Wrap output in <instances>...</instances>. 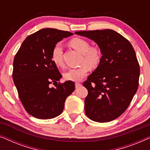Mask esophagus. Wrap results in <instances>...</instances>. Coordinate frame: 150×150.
<instances>
[{
  "instance_id": "34e87169",
  "label": "esophagus",
  "mask_w": 150,
  "mask_h": 150,
  "mask_svg": "<svg viewBox=\"0 0 150 150\" xmlns=\"http://www.w3.org/2000/svg\"><path fill=\"white\" fill-rule=\"evenodd\" d=\"M81 84L79 83H75V87L76 88H79V87H81Z\"/></svg>"
}]
</instances>
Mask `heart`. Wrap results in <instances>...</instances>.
Segmentation results:
<instances>
[{"instance_id": "obj_1", "label": "heart", "mask_w": 150, "mask_h": 150, "mask_svg": "<svg viewBox=\"0 0 150 150\" xmlns=\"http://www.w3.org/2000/svg\"><path fill=\"white\" fill-rule=\"evenodd\" d=\"M69 45L82 54L81 66L71 68L64 74L67 81H80L89 72L90 68H96L102 59V52L98 46H91L89 41L81 38H74L69 42ZM51 59L58 67H63V50L59 44H57L51 51Z\"/></svg>"}]
</instances>
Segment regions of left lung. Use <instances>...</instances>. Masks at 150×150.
I'll return each instance as SVG.
<instances>
[{
	"instance_id": "left-lung-1",
	"label": "left lung",
	"mask_w": 150,
	"mask_h": 150,
	"mask_svg": "<svg viewBox=\"0 0 150 150\" xmlns=\"http://www.w3.org/2000/svg\"><path fill=\"white\" fill-rule=\"evenodd\" d=\"M75 33L97 43L102 54L97 69L83 83L88 91L85 113L94 122L115 120L127 109L139 87L140 67L134 48L113 30Z\"/></svg>"
}]
</instances>
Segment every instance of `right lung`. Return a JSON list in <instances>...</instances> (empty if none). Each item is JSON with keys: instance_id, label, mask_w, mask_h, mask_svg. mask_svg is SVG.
<instances>
[{"instance_id": "add662e5", "label": "right lung", "mask_w": 150, "mask_h": 150, "mask_svg": "<svg viewBox=\"0 0 150 150\" xmlns=\"http://www.w3.org/2000/svg\"><path fill=\"white\" fill-rule=\"evenodd\" d=\"M72 33L43 28L26 38L13 60L12 76L26 112L34 117L49 120L62 113L66 98L74 91L71 81L57 84L62 77L51 59V51ZM56 83L55 88L50 85Z\"/></svg>"}]
</instances>
